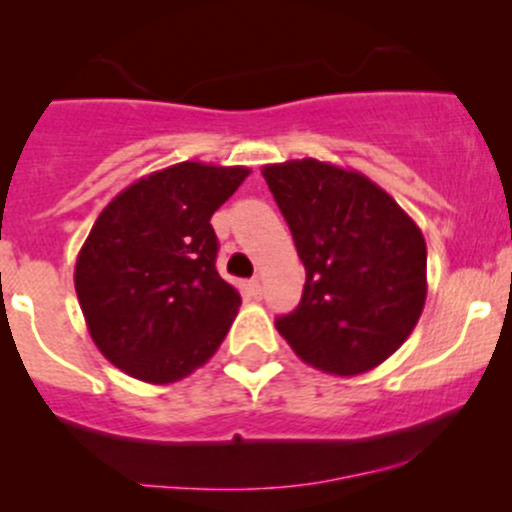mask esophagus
<instances>
[{
	"label": "esophagus",
	"instance_id": "esophagus-1",
	"mask_svg": "<svg viewBox=\"0 0 512 512\" xmlns=\"http://www.w3.org/2000/svg\"><path fill=\"white\" fill-rule=\"evenodd\" d=\"M247 289H250V292L255 294V297H260V294H262V285H260V280H250V282H247Z\"/></svg>",
	"mask_w": 512,
	"mask_h": 512
}]
</instances>
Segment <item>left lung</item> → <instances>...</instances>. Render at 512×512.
<instances>
[{
	"instance_id": "1",
	"label": "left lung",
	"mask_w": 512,
	"mask_h": 512,
	"mask_svg": "<svg viewBox=\"0 0 512 512\" xmlns=\"http://www.w3.org/2000/svg\"><path fill=\"white\" fill-rule=\"evenodd\" d=\"M307 280L275 322L302 361L354 376L389 359L426 304V240L384 188L317 158L262 168Z\"/></svg>"
}]
</instances>
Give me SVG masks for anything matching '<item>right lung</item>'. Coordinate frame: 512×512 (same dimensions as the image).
<instances>
[{
	"instance_id": "right-lung-1",
	"label": "right lung",
	"mask_w": 512,
	"mask_h": 512,
	"mask_svg": "<svg viewBox=\"0 0 512 512\" xmlns=\"http://www.w3.org/2000/svg\"><path fill=\"white\" fill-rule=\"evenodd\" d=\"M250 168L185 160L143 175L91 227L74 285L98 352L146 384H173L223 344L240 292L215 270V210Z\"/></svg>"
}]
</instances>
